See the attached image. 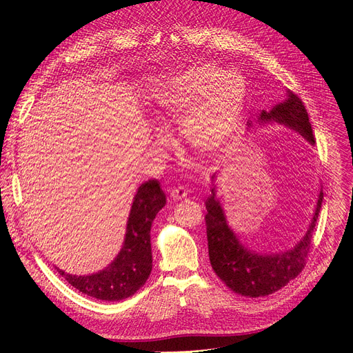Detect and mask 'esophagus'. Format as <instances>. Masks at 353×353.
<instances>
[{
    "label": "esophagus",
    "mask_w": 353,
    "mask_h": 353,
    "mask_svg": "<svg viewBox=\"0 0 353 353\" xmlns=\"http://www.w3.org/2000/svg\"><path fill=\"white\" fill-rule=\"evenodd\" d=\"M186 196H188V190L184 189V188H181V186L170 189V197L173 200H180V199H184Z\"/></svg>",
    "instance_id": "1"
}]
</instances>
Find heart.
Masks as SVG:
<instances>
[{
    "instance_id": "heart-1",
    "label": "heart",
    "mask_w": 353,
    "mask_h": 353,
    "mask_svg": "<svg viewBox=\"0 0 353 353\" xmlns=\"http://www.w3.org/2000/svg\"><path fill=\"white\" fill-rule=\"evenodd\" d=\"M246 103V83L237 72L216 65L184 71L153 96L161 120L180 121V137L194 150L217 152L234 137Z\"/></svg>"
}]
</instances>
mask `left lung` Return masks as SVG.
Wrapping results in <instances>:
<instances>
[{
    "instance_id": "8db88e82",
    "label": "left lung",
    "mask_w": 353,
    "mask_h": 353,
    "mask_svg": "<svg viewBox=\"0 0 353 353\" xmlns=\"http://www.w3.org/2000/svg\"><path fill=\"white\" fill-rule=\"evenodd\" d=\"M253 123L257 125L272 123L286 125L299 133L312 145L314 144L307 111L302 100L292 91H286V99L273 105L272 110H262L256 116V120L249 121L248 125L253 127ZM212 183L213 188L212 194L206 200L208 214L205 219L210 265L216 274L234 293L249 298L268 296L286 286L305 268L312 233L322 208V190L318 194L316 208L309 228L299 242L282 252L261 253L240 242L239 236L229 226L223 206L216 196V174L212 176Z\"/></svg>"
}]
</instances>
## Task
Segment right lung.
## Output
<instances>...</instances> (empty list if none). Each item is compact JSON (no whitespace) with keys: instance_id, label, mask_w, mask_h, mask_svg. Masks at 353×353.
I'll return each mask as SVG.
<instances>
[{"instance_id":"add662e5","label":"right lung","mask_w":353,"mask_h":353,"mask_svg":"<svg viewBox=\"0 0 353 353\" xmlns=\"http://www.w3.org/2000/svg\"><path fill=\"white\" fill-rule=\"evenodd\" d=\"M165 205V194L156 179L144 181L137 189L130 209L123 246L116 259L92 274L59 273L81 293L100 301L119 302L133 296L148 279L153 268L150 230L156 214Z\"/></svg>"}]
</instances>
